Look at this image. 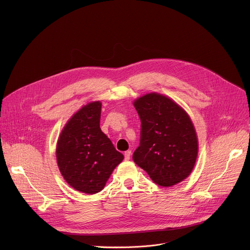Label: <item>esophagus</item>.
I'll use <instances>...</instances> for the list:
<instances>
[{
    "instance_id": "1",
    "label": "esophagus",
    "mask_w": 250,
    "mask_h": 250,
    "mask_svg": "<svg viewBox=\"0 0 250 250\" xmlns=\"http://www.w3.org/2000/svg\"><path fill=\"white\" fill-rule=\"evenodd\" d=\"M124 157H125V160H126V161H129V160H130V157H131V150L125 151Z\"/></svg>"
}]
</instances>
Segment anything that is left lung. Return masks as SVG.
<instances>
[{"label": "left lung", "mask_w": 250, "mask_h": 250, "mask_svg": "<svg viewBox=\"0 0 250 250\" xmlns=\"http://www.w3.org/2000/svg\"><path fill=\"white\" fill-rule=\"evenodd\" d=\"M134 106L141 128L133 161L160 186L181 182L191 173L198 151L190 118L172 100L154 92L136 100Z\"/></svg>", "instance_id": "left-lung-1"}]
</instances>
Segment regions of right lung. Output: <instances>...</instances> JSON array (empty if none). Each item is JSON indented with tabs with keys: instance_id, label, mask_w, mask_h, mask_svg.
I'll return each mask as SVG.
<instances>
[{
	"instance_id": "add662e5",
	"label": "right lung",
	"mask_w": 250,
	"mask_h": 250,
	"mask_svg": "<svg viewBox=\"0 0 250 250\" xmlns=\"http://www.w3.org/2000/svg\"><path fill=\"white\" fill-rule=\"evenodd\" d=\"M102 104L90 103L70 119L57 145V162L67 183L87 194L100 192L124 156L100 127Z\"/></svg>"
}]
</instances>
